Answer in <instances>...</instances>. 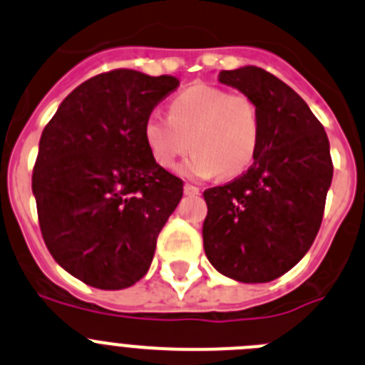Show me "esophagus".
<instances>
[{"instance_id":"esophagus-1","label":"esophagus","mask_w":365,"mask_h":365,"mask_svg":"<svg viewBox=\"0 0 365 365\" xmlns=\"http://www.w3.org/2000/svg\"><path fill=\"white\" fill-rule=\"evenodd\" d=\"M183 190H185L187 196H198L200 194V189L196 185H192V183H185Z\"/></svg>"}]
</instances>
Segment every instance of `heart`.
I'll return each instance as SVG.
<instances>
[{
	"label": "heart",
	"mask_w": 365,
	"mask_h": 365,
	"mask_svg": "<svg viewBox=\"0 0 365 365\" xmlns=\"http://www.w3.org/2000/svg\"><path fill=\"white\" fill-rule=\"evenodd\" d=\"M259 138V111L252 97L209 84L183 90L169 104V117L153 113L144 124L145 145L160 167L173 169L192 148L183 173L200 178L247 171Z\"/></svg>",
	"instance_id": "obj_1"
}]
</instances>
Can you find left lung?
<instances>
[{
	"mask_svg": "<svg viewBox=\"0 0 365 365\" xmlns=\"http://www.w3.org/2000/svg\"><path fill=\"white\" fill-rule=\"evenodd\" d=\"M217 79L252 97L261 138L243 175L203 192V248L227 277L274 281L304 257L321 229L333 178L328 135L308 104L263 68L223 70Z\"/></svg>",
	"mask_w": 365,
	"mask_h": 365,
	"instance_id": "obj_1",
	"label": "left lung"
}]
</instances>
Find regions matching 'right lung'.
Segmentation results:
<instances>
[{"label": "right lung", "mask_w": 365, "mask_h": 365, "mask_svg": "<svg viewBox=\"0 0 365 365\" xmlns=\"http://www.w3.org/2000/svg\"><path fill=\"white\" fill-rule=\"evenodd\" d=\"M180 86L118 68L75 88L43 129L32 190L53 259L101 290L148 274L156 240L183 196V182L153 160L144 124Z\"/></svg>", "instance_id": "1"}]
</instances>
